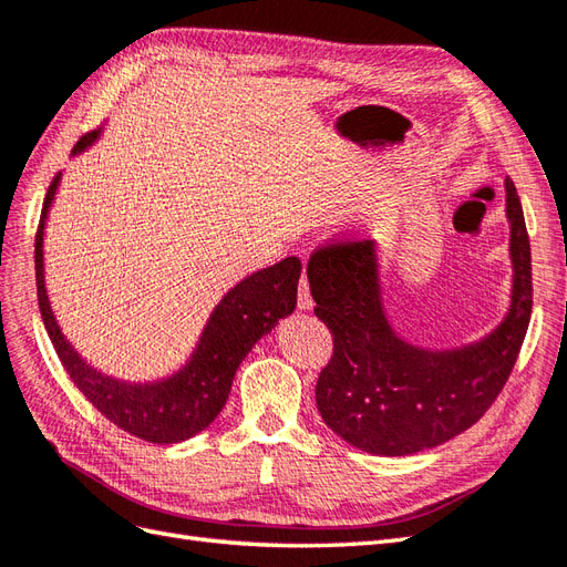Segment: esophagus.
Returning <instances> with one entry per match:
<instances>
[{
	"instance_id": "esophagus-1",
	"label": "esophagus",
	"mask_w": 567,
	"mask_h": 567,
	"mask_svg": "<svg viewBox=\"0 0 567 567\" xmlns=\"http://www.w3.org/2000/svg\"><path fill=\"white\" fill-rule=\"evenodd\" d=\"M298 307L300 309H311V307H315V300H311V292H309V281H307L305 275H302L300 288H298Z\"/></svg>"
}]
</instances>
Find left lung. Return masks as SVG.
Segmentation results:
<instances>
[{
  "instance_id": "8db88e82",
  "label": "left lung",
  "mask_w": 567,
  "mask_h": 567,
  "mask_svg": "<svg viewBox=\"0 0 567 567\" xmlns=\"http://www.w3.org/2000/svg\"><path fill=\"white\" fill-rule=\"evenodd\" d=\"M514 267L506 317L453 349L403 340L386 319L375 241L319 248L307 265L315 315L333 336L317 382L323 422L359 451L413 455L476 424L509 380L533 311L530 239L512 178L504 181Z\"/></svg>"
}]
</instances>
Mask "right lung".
<instances>
[{
  "label": "right lung",
  "mask_w": 567,
  "mask_h": 567,
  "mask_svg": "<svg viewBox=\"0 0 567 567\" xmlns=\"http://www.w3.org/2000/svg\"><path fill=\"white\" fill-rule=\"evenodd\" d=\"M101 128L86 133L74 145L72 157L89 150ZM58 173L44 199L42 218L34 239V271L37 300L47 333L53 342L58 359L68 370L70 380L80 392L124 432L147 443H181L192 439L220 415L227 403L234 373L262 336L271 333L279 319L292 315L298 305L300 260L284 258L281 262L252 271L237 286L229 288L223 300L210 311L187 363L173 375L152 382H126L105 375L82 359L80 351L65 338L58 326L49 302L44 279V229L51 204L55 199Z\"/></svg>",
  "instance_id": "obj_1"
}]
</instances>
